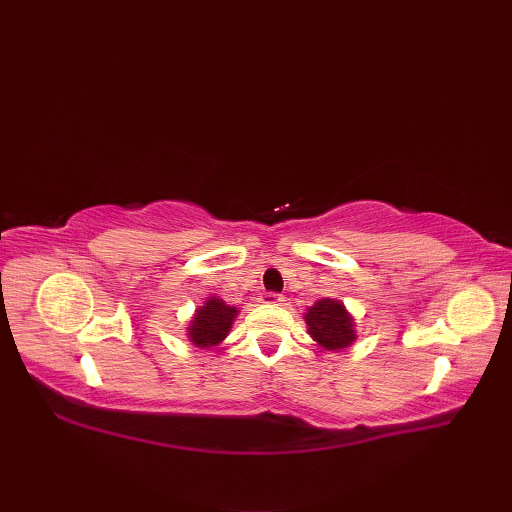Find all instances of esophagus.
Instances as JSON below:
<instances>
[{"label": "esophagus", "instance_id": "esophagus-1", "mask_svg": "<svg viewBox=\"0 0 512 512\" xmlns=\"http://www.w3.org/2000/svg\"><path fill=\"white\" fill-rule=\"evenodd\" d=\"M259 301L266 303V306H279V303L284 301V297L277 295V292H262V297H259Z\"/></svg>", "mask_w": 512, "mask_h": 512}]
</instances>
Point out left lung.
I'll return each mask as SVG.
<instances>
[{
  "instance_id": "1",
  "label": "left lung",
  "mask_w": 512,
  "mask_h": 512,
  "mask_svg": "<svg viewBox=\"0 0 512 512\" xmlns=\"http://www.w3.org/2000/svg\"><path fill=\"white\" fill-rule=\"evenodd\" d=\"M306 323L312 339L325 350H343L356 339L352 317L341 301L319 299L308 308Z\"/></svg>"
}]
</instances>
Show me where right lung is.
<instances>
[{
    "instance_id": "add662e5",
    "label": "right lung",
    "mask_w": 512,
    "mask_h": 512,
    "mask_svg": "<svg viewBox=\"0 0 512 512\" xmlns=\"http://www.w3.org/2000/svg\"><path fill=\"white\" fill-rule=\"evenodd\" d=\"M237 308L226 306L222 299L211 297L204 306L195 312L189 328V339L200 347H211L220 343L226 332L231 330Z\"/></svg>"
}]
</instances>
